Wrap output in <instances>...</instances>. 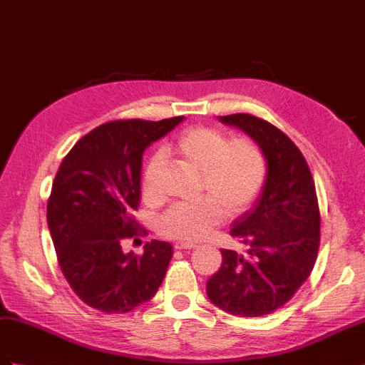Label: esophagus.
<instances>
[{"label": "esophagus", "instance_id": "34e87169", "mask_svg": "<svg viewBox=\"0 0 365 365\" xmlns=\"http://www.w3.org/2000/svg\"><path fill=\"white\" fill-rule=\"evenodd\" d=\"M195 247H197V245H193V243H185V242H178V243H175V250H178V251H182V250H195Z\"/></svg>", "mask_w": 365, "mask_h": 365}]
</instances>
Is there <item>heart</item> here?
Wrapping results in <instances>:
<instances>
[{
    "label": "heart",
    "mask_w": 365,
    "mask_h": 365,
    "mask_svg": "<svg viewBox=\"0 0 365 365\" xmlns=\"http://www.w3.org/2000/svg\"><path fill=\"white\" fill-rule=\"evenodd\" d=\"M164 156L175 155L178 163L200 175L198 200L175 204L156 220L158 234L164 238L195 242L218 226L226 217H237L259 197L268 175V159L252 138L229 139L225 131L212 127L184 130L173 148H163ZM161 153H156L142 175L145 201L159 200L158 173Z\"/></svg>",
    "instance_id": "obj_1"
}]
</instances>
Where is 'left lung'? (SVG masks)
Instances as JSON below:
<instances>
[{"instance_id":"obj_1","label":"left lung","mask_w":365,"mask_h":365,"mask_svg":"<svg viewBox=\"0 0 365 365\" xmlns=\"http://www.w3.org/2000/svg\"><path fill=\"white\" fill-rule=\"evenodd\" d=\"M263 148L268 176L254 207L230 235L250 246L246 257L221 250L223 264L207 280V296L229 314L257 317L283 307L314 268L321 212L307 159L285 133L252 114L220 115Z\"/></svg>"}]
</instances>
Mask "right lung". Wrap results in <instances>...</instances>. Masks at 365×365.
<instances>
[{
  "instance_id": "right-lung-1",
  "label": "right lung",
  "mask_w": 365,
  "mask_h": 365,
  "mask_svg": "<svg viewBox=\"0 0 365 365\" xmlns=\"http://www.w3.org/2000/svg\"><path fill=\"white\" fill-rule=\"evenodd\" d=\"M182 119L106 122L78 139L61 161L48 200V226L60 269L88 307L128 313L161 287L170 243L152 240L135 255L123 254L122 242L145 234L133 217L142 153Z\"/></svg>"
}]
</instances>
